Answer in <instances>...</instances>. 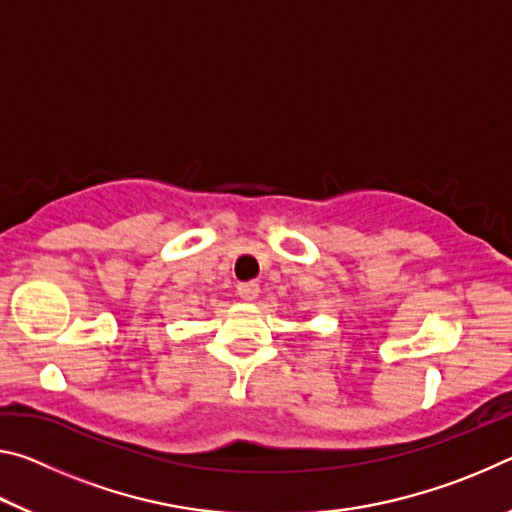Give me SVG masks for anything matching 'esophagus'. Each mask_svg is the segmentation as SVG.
I'll use <instances>...</instances> for the list:
<instances>
[{
	"mask_svg": "<svg viewBox=\"0 0 512 512\" xmlns=\"http://www.w3.org/2000/svg\"><path fill=\"white\" fill-rule=\"evenodd\" d=\"M237 296L246 302H253L259 296V284L255 282H241L237 287Z\"/></svg>",
	"mask_w": 512,
	"mask_h": 512,
	"instance_id": "34e87169",
	"label": "esophagus"
}]
</instances>
